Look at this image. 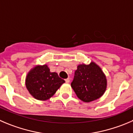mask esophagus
Instances as JSON below:
<instances>
[{
	"mask_svg": "<svg viewBox=\"0 0 133 133\" xmlns=\"http://www.w3.org/2000/svg\"><path fill=\"white\" fill-rule=\"evenodd\" d=\"M65 83H69V81H70V79H69V78H68V79H65Z\"/></svg>",
	"mask_w": 133,
	"mask_h": 133,
	"instance_id": "obj_1",
	"label": "esophagus"
}]
</instances>
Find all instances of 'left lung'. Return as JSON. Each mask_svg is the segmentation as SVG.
I'll return each instance as SVG.
<instances>
[{
    "label": "left lung",
    "mask_w": 133,
    "mask_h": 133,
    "mask_svg": "<svg viewBox=\"0 0 133 133\" xmlns=\"http://www.w3.org/2000/svg\"><path fill=\"white\" fill-rule=\"evenodd\" d=\"M71 86L80 100L90 102L104 95L107 80L101 68L92 62L89 65H78Z\"/></svg>",
    "instance_id": "8db88e82"
}]
</instances>
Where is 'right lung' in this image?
<instances>
[{
	"mask_svg": "<svg viewBox=\"0 0 133 133\" xmlns=\"http://www.w3.org/2000/svg\"><path fill=\"white\" fill-rule=\"evenodd\" d=\"M64 83L65 81L59 77L57 73L50 71L47 65L34 67L25 79L28 91L39 100H46L52 97Z\"/></svg>",
	"mask_w": 133,
	"mask_h": 133,
	"instance_id": "add662e5",
	"label": "right lung"
}]
</instances>
